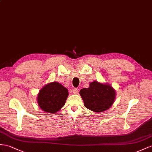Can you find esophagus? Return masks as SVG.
I'll use <instances>...</instances> for the list:
<instances>
[{
	"label": "esophagus",
	"instance_id": "34e87169",
	"mask_svg": "<svg viewBox=\"0 0 152 152\" xmlns=\"http://www.w3.org/2000/svg\"><path fill=\"white\" fill-rule=\"evenodd\" d=\"M72 92H73V94H77V93H78V89L77 88H73L72 89Z\"/></svg>",
	"mask_w": 152,
	"mask_h": 152
}]
</instances>
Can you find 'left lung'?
Segmentation results:
<instances>
[{"label": "left lung", "instance_id": "8db88e82", "mask_svg": "<svg viewBox=\"0 0 152 152\" xmlns=\"http://www.w3.org/2000/svg\"><path fill=\"white\" fill-rule=\"evenodd\" d=\"M80 94L85 107L95 112H102L108 109L113 104L115 92L108 84H102L97 81H92L88 88H82Z\"/></svg>", "mask_w": 152, "mask_h": 152}]
</instances>
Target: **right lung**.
I'll return each instance as SVG.
<instances>
[{"mask_svg":"<svg viewBox=\"0 0 152 152\" xmlns=\"http://www.w3.org/2000/svg\"><path fill=\"white\" fill-rule=\"evenodd\" d=\"M68 95V90L63 85L58 82L50 83L39 92L38 105L48 113H56L64 106Z\"/></svg>","mask_w":152,"mask_h":152,"instance_id":"obj_1","label":"right lung"}]
</instances>
